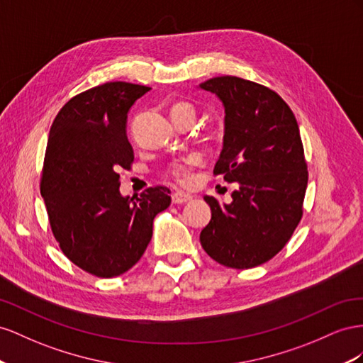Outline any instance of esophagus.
<instances>
[{
  "mask_svg": "<svg viewBox=\"0 0 363 363\" xmlns=\"http://www.w3.org/2000/svg\"><path fill=\"white\" fill-rule=\"evenodd\" d=\"M193 199V196L190 193H185V191H174L172 194V202L173 203H185Z\"/></svg>",
  "mask_w": 363,
  "mask_h": 363,
  "instance_id": "obj_1",
  "label": "esophagus"
}]
</instances>
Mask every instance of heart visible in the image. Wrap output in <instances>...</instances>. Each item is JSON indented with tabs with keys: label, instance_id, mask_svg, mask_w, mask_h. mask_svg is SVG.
Returning <instances> with one entry per match:
<instances>
[{
	"label": "heart",
	"instance_id": "heart-1",
	"mask_svg": "<svg viewBox=\"0 0 363 363\" xmlns=\"http://www.w3.org/2000/svg\"><path fill=\"white\" fill-rule=\"evenodd\" d=\"M193 113L194 116V109L189 103H176L172 109V113ZM196 162V157H189L182 160L181 162L173 164L172 167V176L174 179H178L179 182H187L190 179V167Z\"/></svg>",
	"mask_w": 363,
	"mask_h": 363
}]
</instances>
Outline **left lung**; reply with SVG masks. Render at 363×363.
<instances>
[{
	"instance_id": "left-lung-1",
	"label": "left lung",
	"mask_w": 363,
	"mask_h": 363,
	"mask_svg": "<svg viewBox=\"0 0 363 363\" xmlns=\"http://www.w3.org/2000/svg\"><path fill=\"white\" fill-rule=\"evenodd\" d=\"M222 101L223 144L216 174L237 182L231 203L205 196L211 220L201 245L213 260L250 269L271 260L303 216L307 164L294 112L277 92L234 76L198 86Z\"/></svg>"
}]
</instances>
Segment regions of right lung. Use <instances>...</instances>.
<instances>
[{
	"instance_id": "1",
	"label": "right lung",
	"mask_w": 363,
	"mask_h": 363,
	"mask_svg": "<svg viewBox=\"0 0 363 363\" xmlns=\"http://www.w3.org/2000/svg\"><path fill=\"white\" fill-rule=\"evenodd\" d=\"M149 91L109 82L72 97L51 124L40 194L62 252L96 277H118L135 266L155 216L172 202L162 187L137 199L120 193L117 170L133 161L128 113Z\"/></svg>"
}]
</instances>
